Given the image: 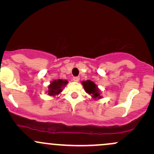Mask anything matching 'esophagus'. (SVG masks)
Returning <instances> with one entry per match:
<instances>
[{
    "label": "esophagus",
    "instance_id": "esophagus-1",
    "mask_svg": "<svg viewBox=\"0 0 154 154\" xmlns=\"http://www.w3.org/2000/svg\"><path fill=\"white\" fill-rule=\"evenodd\" d=\"M79 77H73V80L75 81V82H78V81L79 80Z\"/></svg>",
    "mask_w": 154,
    "mask_h": 154
}]
</instances>
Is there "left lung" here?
<instances>
[{
	"mask_svg": "<svg viewBox=\"0 0 154 154\" xmlns=\"http://www.w3.org/2000/svg\"><path fill=\"white\" fill-rule=\"evenodd\" d=\"M82 83L86 93H88L90 95H92L93 98H98H98H101L99 89L94 82L91 80H87L84 81Z\"/></svg>",
	"mask_w": 154,
	"mask_h": 154,
	"instance_id": "left-lung-1",
	"label": "left lung"
}]
</instances>
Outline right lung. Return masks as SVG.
<instances>
[{
	"instance_id": "obj_1",
	"label": "right lung",
	"mask_w": 154,
	"mask_h": 154,
	"mask_svg": "<svg viewBox=\"0 0 154 154\" xmlns=\"http://www.w3.org/2000/svg\"><path fill=\"white\" fill-rule=\"evenodd\" d=\"M68 83L67 80H63V79H56V80L52 81L50 85L48 86V95L51 96L59 94L62 91V88Z\"/></svg>"
}]
</instances>
